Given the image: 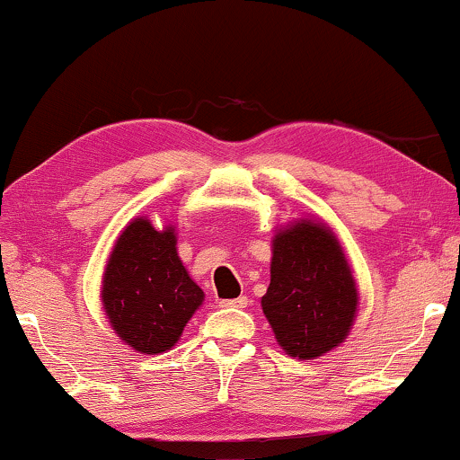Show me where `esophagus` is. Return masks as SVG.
I'll list each match as a JSON object with an SVG mask.
<instances>
[{"instance_id":"34e87169","label":"esophagus","mask_w":460,"mask_h":460,"mask_svg":"<svg viewBox=\"0 0 460 460\" xmlns=\"http://www.w3.org/2000/svg\"><path fill=\"white\" fill-rule=\"evenodd\" d=\"M247 304H249V299L244 297V295H241V297H236V299H222V301H219V305H222V307H234V310L247 307Z\"/></svg>"}]
</instances>
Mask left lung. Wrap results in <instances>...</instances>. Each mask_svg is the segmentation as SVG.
<instances>
[{"instance_id":"8db88e82","label":"left lung","mask_w":460,"mask_h":460,"mask_svg":"<svg viewBox=\"0 0 460 460\" xmlns=\"http://www.w3.org/2000/svg\"><path fill=\"white\" fill-rule=\"evenodd\" d=\"M270 276L261 307L287 354L314 360L348 337L358 305L356 282L326 226L304 219L280 230Z\"/></svg>"}]
</instances>
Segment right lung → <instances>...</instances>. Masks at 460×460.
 <instances>
[{
	"mask_svg": "<svg viewBox=\"0 0 460 460\" xmlns=\"http://www.w3.org/2000/svg\"><path fill=\"white\" fill-rule=\"evenodd\" d=\"M203 297L181 266L173 228L159 232L140 217L117 238L106 263L102 301L112 329L129 348L140 354L173 348Z\"/></svg>",
	"mask_w": 460,
	"mask_h": 460,
	"instance_id": "add662e5",
	"label": "right lung"
}]
</instances>
